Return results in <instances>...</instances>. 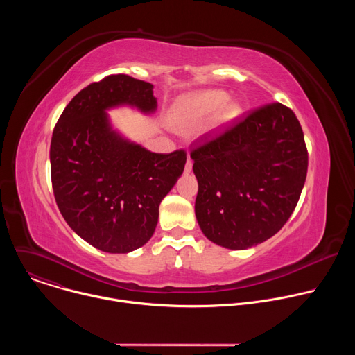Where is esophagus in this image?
Returning <instances> with one entry per match:
<instances>
[{
  "label": "esophagus",
  "instance_id": "34e87169",
  "mask_svg": "<svg viewBox=\"0 0 355 355\" xmlns=\"http://www.w3.org/2000/svg\"><path fill=\"white\" fill-rule=\"evenodd\" d=\"M191 170H192V159L188 156V160L185 163V173H191Z\"/></svg>",
  "mask_w": 355,
  "mask_h": 355
}]
</instances>
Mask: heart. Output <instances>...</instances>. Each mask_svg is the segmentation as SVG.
I'll use <instances>...</instances> for the list:
<instances>
[{"label": "heart", "mask_w": 355, "mask_h": 355, "mask_svg": "<svg viewBox=\"0 0 355 355\" xmlns=\"http://www.w3.org/2000/svg\"><path fill=\"white\" fill-rule=\"evenodd\" d=\"M227 94L220 89H211L192 94L180 101V104L177 105L175 110V118L180 122L185 123L199 122L216 114L227 103ZM227 114H234V107H230L227 110Z\"/></svg>", "instance_id": "1"}]
</instances>
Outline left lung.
<instances>
[{"label": "left lung", "mask_w": 355, "mask_h": 355, "mask_svg": "<svg viewBox=\"0 0 355 355\" xmlns=\"http://www.w3.org/2000/svg\"><path fill=\"white\" fill-rule=\"evenodd\" d=\"M195 215L214 243L244 250L282 229L308 173V148L293 111L271 103L192 143Z\"/></svg>", "instance_id": "1"}]
</instances>
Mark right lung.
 I'll use <instances>...</instances> for the list:
<instances>
[{
    "instance_id": "obj_1",
    "label": "right lung",
    "mask_w": 355,
    "mask_h": 355,
    "mask_svg": "<svg viewBox=\"0 0 355 355\" xmlns=\"http://www.w3.org/2000/svg\"><path fill=\"white\" fill-rule=\"evenodd\" d=\"M156 110L153 85L111 74L83 88L62 112L50 143L56 204L69 226L107 252H129L153 236L163 198L182 174L187 151H151L119 137L105 110Z\"/></svg>"
}]
</instances>
